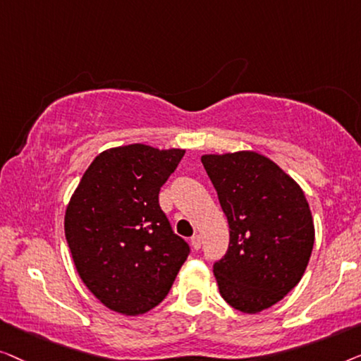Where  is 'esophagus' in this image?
Masks as SVG:
<instances>
[{"mask_svg":"<svg viewBox=\"0 0 361 361\" xmlns=\"http://www.w3.org/2000/svg\"><path fill=\"white\" fill-rule=\"evenodd\" d=\"M191 245H192V248H195V250H200L201 248V235L200 233H195V235L191 237Z\"/></svg>","mask_w":361,"mask_h":361,"instance_id":"esophagus-1","label":"esophagus"}]
</instances>
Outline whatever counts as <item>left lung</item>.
Returning a JSON list of instances; mask_svg holds the SVG:
<instances>
[{
  "label": "left lung",
  "instance_id": "8db88e82",
  "mask_svg": "<svg viewBox=\"0 0 361 361\" xmlns=\"http://www.w3.org/2000/svg\"><path fill=\"white\" fill-rule=\"evenodd\" d=\"M229 222V248L214 262L221 296L257 314L281 301L306 270L314 224L296 181L255 152L201 159Z\"/></svg>",
  "mask_w": 361,
  "mask_h": 361
}]
</instances>
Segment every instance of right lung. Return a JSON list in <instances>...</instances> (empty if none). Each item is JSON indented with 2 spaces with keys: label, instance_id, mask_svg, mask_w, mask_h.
I'll return each instance as SVG.
<instances>
[{
  "label": "right lung",
  "instance_id": "right-lung-1",
  "mask_svg": "<svg viewBox=\"0 0 361 361\" xmlns=\"http://www.w3.org/2000/svg\"><path fill=\"white\" fill-rule=\"evenodd\" d=\"M185 150L134 144L93 160L65 214V237L86 288L106 307L137 316L169 294L191 248L171 229L160 188Z\"/></svg>",
  "mask_w": 361,
  "mask_h": 361
}]
</instances>
